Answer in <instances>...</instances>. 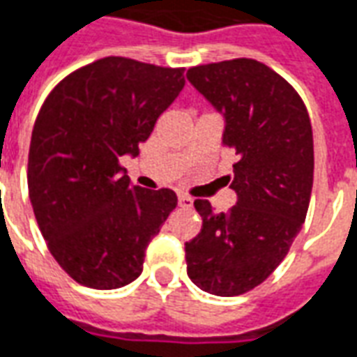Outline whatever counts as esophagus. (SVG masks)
I'll return each mask as SVG.
<instances>
[{"instance_id":"34e87169","label":"esophagus","mask_w":357,"mask_h":357,"mask_svg":"<svg viewBox=\"0 0 357 357\" xmlns=\"http://www.w3.org/2000/svg\"><path fill=\"white\" fill-rule=\"evenodd\" d=\"M192 198H190V196H186V194H178V206H181V208H186V210H188V208H192Z\"/></svg>"}]
</instances>
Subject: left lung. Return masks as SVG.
Returning a JSON list of instances; mask_svg holds the SVG:
<instances>
[{
  "mask_svg": "<svg viewBox=\"0 0 357 357\" xmlns=\"http://www.w3.org/2000/svg\"><path fill=\"white\" fill-rule=\"evenodd\" d=\"M186 79L223 116L221 144L237 153L227 213L196 200L202 229L184 243L186 272L213 296L262 284L301 231L313 188V130L296 89L249 58L196 66Z\"/></svg>",
  "mask_w": 357,
  "mask_h": 357,
  "instance_id": "obj_1",
  "label": "left lung"
}]
</instances>
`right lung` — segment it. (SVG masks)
<instances>
[{
    "mask_svg": "<svg viewBox=\"0 0 357 357\" xmlns=\"http://www.w3.org/2000/svg\"><path fill=\"white\" fill-rule=\"evenodd\" d=\"M183 73L110 56L60 81L38 112L29 196L52 257L81 286L134 282L149 241L176 206L169 188L134 186L118 161L139 155L183 91Z\"/></svg>",
    "mask_w": 357,
    "mask_h": 357,
    "instance_id": "right-lung-1",
    "label": "right lung"
}]
</instances>
